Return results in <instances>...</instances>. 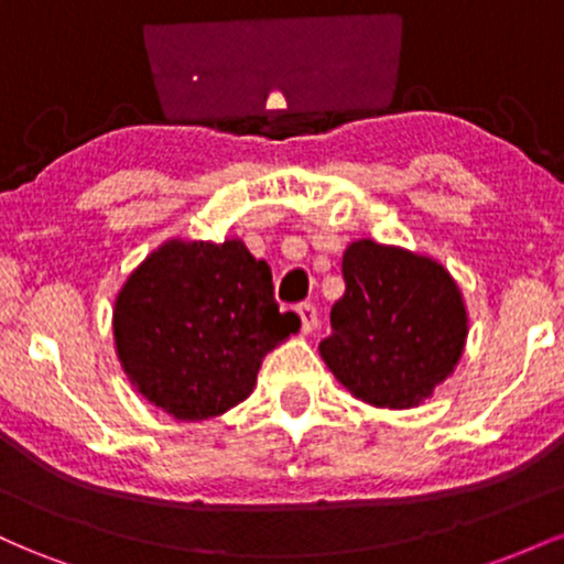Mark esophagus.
<instances>
[{
    "label": "esophagus",
    "instance_id": "esophagus-1",
    "mask_svg": "<svg viewBox=\"0 0 564 564\" xmlns=\"http://www.w3.org/2000/svg\"><path fill=\"white\" fill-rule=\"evenodd\" d=\"M296 315H300L304 334H310L315 326H318V307H315V304L302 302L300 307H296Z\"/></svg>",
    "mask_w": 564,
    "mask_h": 564
}]
</instances>
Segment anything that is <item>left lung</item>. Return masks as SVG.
<instances>
[{
  "mask_svg": "<svg viewBox=\"0 0 564 564\" xmlns=\"http://www.w3.org/2000/svg\"><path fill=\"white\" fill-rule=\"evenodd\" d=\"M345 296L321 355L355 398L419 405L458 364L467 310L443 264L364 238L341 260Z\"/></svg>",
  "mask_w": 564,
  "mask_h": 564,
  "instance_id": "8db88e82",
  "label": "left lung"
}]
</instances>
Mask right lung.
Masks as SVG:
<instances>
[{"mask_svg": "<svg viewBox=\"0 0 564 564\" xmlns=\"http://www.w3.org/2000/svg\"><path fill=\"white\" fill-rule=\"evenodd\" d=\"M300 328L278 313L268 262L241 241H170L116 296L113 336L132 384L174 419H209L254 390L264 355Z\"/></svg>", "mask_w": 564, "mask_h": 564, "instance_id": "1", "label": "right lung"}]
</instances>
